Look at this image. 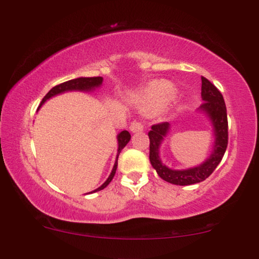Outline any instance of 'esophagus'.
Segmentation results:
<instances>
[{"label": "esophagus", "instance_id": "1", "mask_svg": "<svg viewBox=\"0 0 259 259\" xmlns=\"http://www.w3.org/2000/svg\"><path fill=\"white\" fill-rule=\"evenodd\" d=\"M130 130H131V132H132V133H139V132H143V131H144V126L141 125L140 122L134 121V122L131 123Z\"/></svg>", "mask_w": 259, "mask_h": 259}]
</instances>
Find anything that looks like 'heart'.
Masks as SVG:
<instances>
[{
    "instance_id": "heart-1",
    "label": "heart",
    "mask_w": 259,
    "mask_h": 259,
    "mask_svg": "<svg viewBox=\"0 0 259 259\" xmlns=\"http://www.w3.org/2000/svg\"><path fill=\"white\" fill-rule=\"evenodd\" d=\"M177 94V87L168 81H158L145 91V104L147 107H160L172 100Z\"/></svg>"
}]
</instances>
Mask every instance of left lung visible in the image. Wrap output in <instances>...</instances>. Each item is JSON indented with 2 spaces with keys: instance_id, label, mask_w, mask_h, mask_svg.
Here are the masks:
<instances>
[{
  "instance_id": "left-lung-1",
  "label": "left lung",
  "mask_w": 259,
  "mask_h": 259,
  "mask_svg": "<svg viewBox=\"0 0 259 259\" xmlns=\"http://www.w3.org/2000/svg\"><path fill=\"white\" fill-rule=\"evenodd\" d=\"M201 99L204 104L197 108L196 113L205 116L212 130V150L207 158L193 167L175 169L168 167L160 158V147L167 138L172 125L168 122L153 125L150 132V161L161 179L175 185L186 186L203 182L214 171L222 161L228 147V115L224 98L221 92L207 79L201 76Z\"/></svg>"
}]
</instances>
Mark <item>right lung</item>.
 Returning a JSON list of instances; mask_svg holds the SVG:
<instances>
[{
    "mask_svg": "<svg viewBox=\"0 0 259 259\" xmlns=\"http://www.w3.org/2000/svg\"><path fill=\"white\" fill-rule=\"evenodd\" d=\"M102 82H104V79H102L101 76H97V77L81 76V77H76V79L66 81V82L53 87L52 90L49 91L47 94H46V97L42 99L41 104H40V106H38L37 111L41 108V106L44 105L46 101L49 100V99L56 97V95L67 93V92H82V93H93L95 90H98V88H100L102 86ZM130 140H131V134L127 132V131H121V132L116 136V141H118V153H116V159H115L114 166H113V168H112L111 175L108 176V178L106 179V182L102 184L101 186H99L98 189H95L94 191H91L90 193H94V192H98V191L104 190L105 187L112 182L113 177H114V175H115L116 166H118V158H119L120 152H121L122 148L125 147L127 144H128Z\"/></svg>",
    "mask_w": 259,
    "mask_h": 259,
    "instance_id": "add662e5",
    "label": "right lung"
}]
</instances>
